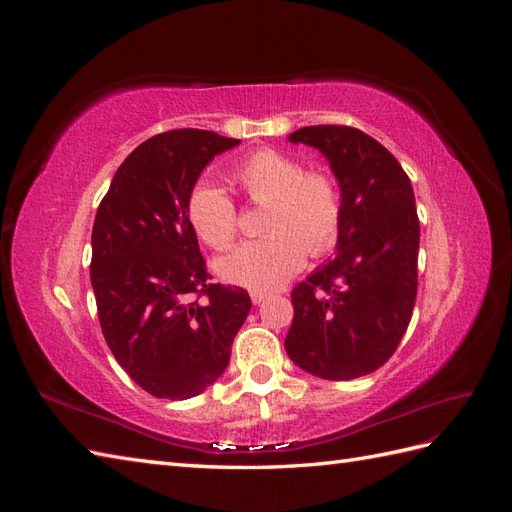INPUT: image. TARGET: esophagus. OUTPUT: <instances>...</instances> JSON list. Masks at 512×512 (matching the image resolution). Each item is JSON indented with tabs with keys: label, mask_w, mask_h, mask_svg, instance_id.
I'll list each match as a JSON object with an SVG mask.
<instances>
[{
	"label": "esophagus",
	"mask_w": 512,
	"mask_h": 512,
	"mask_svg": "<svg viewBox=\"0 0 512 512\" xmlns=\"http://www.w3.org/2000/svg\"><path fill=\"white\" fill-rule=\"evenodd\" d=\"M250 297H252V303H254V305H260L262 301H265V299L269 297V294H267V292H256V290H254V292L250 294Z\"/></svg>",
	"instance_id": "obj_1"
}]
</instances>
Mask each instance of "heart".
I'll return each instance as SVG.
<instances>
[{"label":"heart","instance_id":"b5f03b06","mask_svg":"<svg viewBox=\"0 0 512 512\" xmlns=\"http://www.w3.org/2000/svg\"><path fill=\"white\" fill-rule=\"evenodd\" d=\"M232 179L252 203H267L269 235L245 241L215 260V273L224 282L269 292L303 267L307 250L322 256L337 245L344 224V194L327 170H303L288 153L258 149L235 166ZM185 211L198 239L215 250H224L237 237V207L218 185L196 183Z\"/></svg>","mask_w":512,"mask_h":512}]
</instances>
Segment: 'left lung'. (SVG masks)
Instances as JSON below:
<instances>
[{
    "mask_svg": "<svg viewBox=\"0 0 512 512\" xmlns=\"http://www.w3.org/2000/svg\"><path fill=\"white\" fill-rule=\"evenodd\" d=\"M288 141L329 160L344 224L337 256L292 290L284 346L307 374L361 378L391 359L412 318L421 239L412 183L389 149L356 128L307 126Z\"/></svg>",
    "mask_w": 512,
    "mask_h": 512,
    "instance_id": "1",
    "label": "left lung"
}]
</instances>
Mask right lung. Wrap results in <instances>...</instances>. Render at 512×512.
<instances>
[{
    "instance_id": "add662e5",
    "label": "right lung",
    "mask_w": 512,
    "mask_h": 512,
    "mask_svg": "<svg viewBox=\"0 0 512 512\" xmlns=\"http://www.w3.org/2000/svg\"><path fill=\"white\" fill-rule=\"evenodd\" d=\"M237 138L170 130L123 160L91 232V286L108 348L153 397L190 399L218 380L252 309L239 286L211 284L188 196Z\"/></svg>"
}]
</instances>
